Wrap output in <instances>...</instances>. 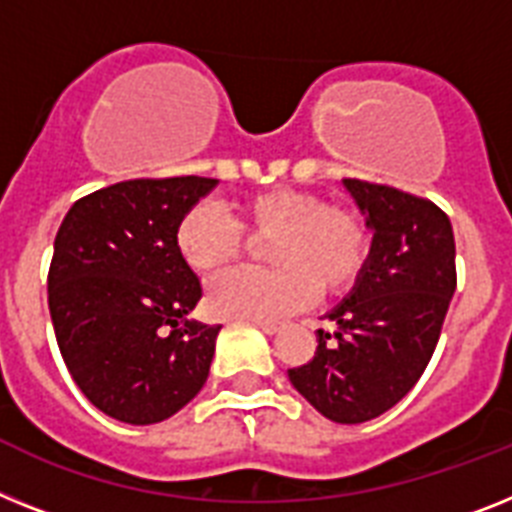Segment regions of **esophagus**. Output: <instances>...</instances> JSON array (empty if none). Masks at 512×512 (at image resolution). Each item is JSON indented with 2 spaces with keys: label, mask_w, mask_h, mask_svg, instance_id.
Wrapping results in <instances>:
<instances>
[{
  "label": "esophagus",
  "mask_w": 512,
  "mask_h": 512,
  "mask_svg": "<svg viewBox=\"0 0 512 512\" xmlns=\"http://www.w3.org/2000/svg\"><path fill=\"white\" fill-rule=\"evenodd\" d=\"M252 322H255L257 328L263 330V333H268V336L278 330V322H273V320H252Z\"/></svg>",
  "instance_id": "34e87169"
}]
</instances>
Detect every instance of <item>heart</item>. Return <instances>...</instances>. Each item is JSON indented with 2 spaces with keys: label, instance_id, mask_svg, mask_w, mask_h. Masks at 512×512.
Returning a JSON list of instances; mask_svg holds the SVG:
<instances>
[{
  "label": "heart",
  "instance_id": "1",
  "mask_svg": "<svg viewBox=\"0 0 512 512\" xmlns=\"http://www.w3.org/2000/svg\"><path fill=\"white\" fill-rule=\"evenodd\" d=\"M244 231L268 236V270H229L210 281L208 307L218 317L276 320L307 307L315 294L349 291L369 257V231L346 205L322 203L304 190L242 197L229 216L221 205H192L176 223L179 255L197 273L226 268L242 255Z\"/></svg>",
  "mask_w": 512,
  "mask_h": 512
}]
</instances>
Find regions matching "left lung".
<instances>
[{"label": "left lung", "instance_id": "obj_1", "mask_svg": "<svg viewBox=\"0 0 512 512\" xmlns=\"http://www.w3.org/2000/svg\"><path fill=\"white\" fill-rule=\"evenodd\" d=\"M375 231L349 299L317 330V351L289 380L325 419L362 424L393 409L427 369L455 291L450 218L427 197L343 179Z\"/></svg>", "mask_w": 512, "mask_h": 512}]
</instances>
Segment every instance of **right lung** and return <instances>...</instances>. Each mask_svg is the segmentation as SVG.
<instances>
[{
    "label": "right lung",
    "instance_id": "obj_1",
    "mask_svg": "<svg viewBox=\"0 0 512 512\" xmlns=\"http://www.w3.org/2000/svg\"><path fill=\"white\" fill-rule=\"evenodd\" d=\"M218 179H127L80 197L49 265V312L72 380L98 411L156 424L200 393L221 325L190 320L200 278L174 242Z\"/></svg>",
    "mask_w": 512,
    "mask_h": 512
}]
</instances>
